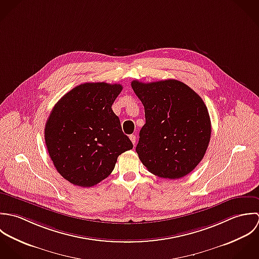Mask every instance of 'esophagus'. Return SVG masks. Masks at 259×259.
Returning <instances> with one entry per match:
<instances>
[{
    "instance_id": "34e87169",
    "label": "esophagus",
    "mask_w": 259,
    "mask_h": 259,
    "mask_svg": "<svg viewBox=\"0 0 259 259\" xmlns=\"http://www.w3.org/2000/svg\"><path fill=\"white\" fill-rule=\"evenodd\" d=\"M129 138H130V140H131V142H132L133 144H135V143H136V136H135V135H133V134H132V135H130V136H129Z\"/></svg>"
}]
</instances>
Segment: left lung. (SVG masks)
Returning <instances> with one entry per match:
<instances>
[{"label": "left lung", "instance_id": "1", "mask_svg": "<svg viewBox=\"0 0 259 259\" xmlns=\"http://www.w3.org/2000/svg\"><path fill=\"white\" fill-rule=\"evenodd\" d=\"M145 110L136 152L143 165L161 178L179 179L202 160L211 136L206 105L186 84L169 79L132 81Z\"/></svg>", "mask_w": 259, "mask_h": 259}]
</instances>
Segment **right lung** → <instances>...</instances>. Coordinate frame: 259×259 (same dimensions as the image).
<instances>
[{
    "label": "right lung",
    "instance_id": "add662e5",
    "mask_svg": "<svg viewBox=\"0 0 259 259\" xmlns=\"http://www.w3.org/2000/svg\"><path fill=\"white\" fill-rule=\"evenodd\" d=\"M123 87L84 83L54 106L45 126V142L57 171L70 183L91 187L113 171L117 158L133 148L112 104Z\"/></svg>",
    "mask_w": 259,
    "mask_h": 259
}]
</instances>
